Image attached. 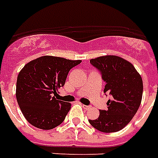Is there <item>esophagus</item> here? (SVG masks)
<instances>
[{
	"mask_svg": "<svg viewBox=\"0 0 158 158\" xmlns=\"http://www.w3.org/2000/svg\"><path fill=\"white\" fill-rule=\"evenodd\" d=\"M82 106L85 109H89L90 108V106H86V105H84V104H82Z\"/></svg>",
	"mask_w": 158,
	"mask_h": 158,
	"instance_id": "1",
	"label": "esophagus"
}]
</instances>
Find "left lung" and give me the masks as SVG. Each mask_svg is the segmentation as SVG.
I'll use <instances>...</instances> for the list:
<instances>
[{
	"label": "left lung",
	"mask_w": 158,
	"mask_h": 158,
	"mask_svg": "<svg viewBox=\"0 0 158 158\" xmlns=\"http://www.w3.org/2000/svg\"><path fill=\"white\" fill-rule=\"evenodd\" d=\"M89 62L102 73L106 82L104 93L112 96L106 103L107 110H100L98 118L89 119V123L101 132L119 131L131 121L140 105L141 76L132 63L118 56H102Z\"/></svg>",
	"instance_id": "1"
}]
</instances>
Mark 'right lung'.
Here are the masks:
<instances>
[{
	"label": "right lung",
	"mask_w": 158,
	"mask_h": 158,
	"mask_svg": "<svg viewBox=\"0 0 158 158\" xmlns=\"http://www.w3.org/2000/svg\"><path fill=\"white\" fill-rule=\"evenodd\" d=\"M81 60L43 56L28 62L19 72L16 97L26 120L38 129H52L60 125L71 104L55 97L64 85L68 73Z\"/></svg>",
	"instance_id": "1"
}]
</instances>
